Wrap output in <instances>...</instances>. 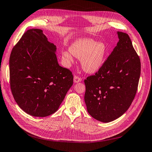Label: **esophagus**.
Segmentation results:
<instances>
[{"instance_id": "esophagus-1", "label": "esophagus", "mask_w": 152, "mask_h": 152, "mask_svg": "<svg viewBox=\"0 0 152 152\" xmlns=\"http://www.w3.org/2000/svg\"><path fill=\"white\" fill-rule=\"evenodd\" d=\"M82 80L81 78H80L79 77H78L77 75H75L74 77H73V82H75V83H77V82H79Z\"/></svg>"}]
</instances>
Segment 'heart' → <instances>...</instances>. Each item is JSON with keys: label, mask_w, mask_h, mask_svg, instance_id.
I'll list each match as a JSON object with an SVG mask.
<instances>
[{"label": "heart", "mask_w": 152, "mask_h": 152, "mask_svg": "<svg viewBox=\"0 0 152 152\" xmlns=\"http://www.w3.org/2000/svg\"><path fill=\"white\" fill-rule=\"evenodd\" d=\"M107 46L91 39H78L70 48V51L62 52V59L67 63L73 62V56L81 59L82 68L87 73H94L102 67Z\"/></svg>", "instance_id": "1"}]
</instances>
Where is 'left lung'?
<instances>
[{
	"instance_id": "left-lung-1",
	"label": "left lung",
	"mask_w": 152,
	"mask_h": 152,
	"mask_svg": "<svg viewBox=\"0 0 152 152\" xmlns=\"http://www.w3.org/2000/svg\"><path fill=\"white\" fill-rule=\"evenodd\" d=\"M118 42L102 67L84 80L88 113L102 122L122 116L131 106L138 86L140 59L129 35L117 31Z\"/></svg>"
}]
</instances>
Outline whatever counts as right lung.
<instances>
[{
	"mask_svg": "<svg viewBox=\"0 0 152 152\" xmlns=\"http://www.w3.org/2000/svg\"><path fill=\"white\" fill-rule=\"evenodd\" d=\"M56 46L42 30L30 29L12 48L10 58L13 97L25 112L45 117L58 110L73 85L72 73L59 65Z\"/></svg>",
	"mask_w": 152,
	"mask_h": 152,
	"instance_id": "add662e5",
	"label": "right lung"
}]
</instances>
